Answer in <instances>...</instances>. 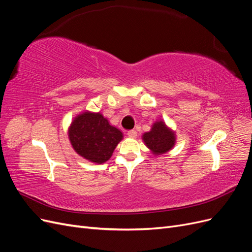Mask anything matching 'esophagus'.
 I'll list each match as a JSON object with an SVG mask.
<instances>
[{
	"label": "esophagus",
	"mask_w": 252,
	"mask_h": 252,
	"mask_svg": "<svg viewBox=\"0 0 252 252\" xmlns=\"http://www.w3.org/2000/svg\"><path fill=\"white\" fill-rule=\"evenodd\" d=\"M136 131L135 130H130V131H128L127 132V135L129 136V138H131V139H134V138H136Z\"/></svg>",
	"instance_id": "esophagus-1"
}]
</instances>
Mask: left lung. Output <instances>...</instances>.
I'll list each match as a JSON object with an SVG mask.
<instances>
[{
  "mask_svg": "<svg viewBox=\"0 0 252 252\" xmlns=\"http://www.w3.org/2000/svg\"><path fill=\"white\" fill-rule=\"evenodd\" d=\"M141 138L145 146L156 157L170 151L177 143V133L162 119L154 122L150 130L144 132Z\"/></svg>",
  "mask_w": 252,
  "mask_h": 252,
  "instance_id": "8db88e82",
  "label": "left lung"
}]
</instances>
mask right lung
Here are the masks:
<instances>
[{"mask_svg":"<svg viewBox=\"0 0 252 252\" xmlns=\"http://www.w3.org/2000/svg\"><path fill=\"white\" fill-rule=\"evenodd\" d=\"M68 139L73 150L87 161L103 164L111 158L124 135L98 112L85 110L77 114L68 127Z\"/></svg>","mask_w":252,"mask_h":252,"instance_id":"add662e5","label":"right lung"}]
</instances>
